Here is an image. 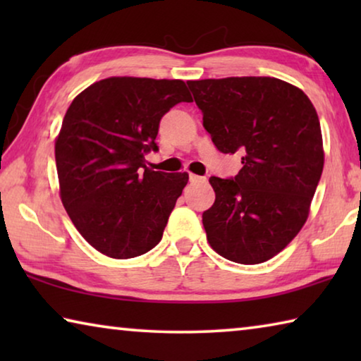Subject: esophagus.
<instances>
[{
	"instance_id": "1",
	"label": "esophagus",
	"mask_w": 361,
	"mask_h": 361,
	"mask_svg": "<svg viewBox=\"0 0 361 361\" xmlns=\"http://www.w3.org/2000/svg\"><path fill=\"white\" fill-rule=\"evenodd\" d=\"M189 181L191 183H204V181H207V178L205 176H199V175H189Z\"/></svg>"
}]
</instances>
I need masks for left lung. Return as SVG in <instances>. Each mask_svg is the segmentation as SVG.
I'll return each instance as SVG.
<instances>
[{
  "mask_svg": "<svg viewBox=\"0 0 361 361\" xmlns=\"http://www.w3.org/2000/svg\"><path fill=\"white\" fill-rule=\"evenodd\" d=\"M219 152H242L231 178L210 176L207 240L223 258L259 264L282 252L309 216L323 172L319 116L302 90L276 78L189 81Z\"/></svg>",
  "mask_w": 361,
  "mask_h": 361,
  "instance_id": "left-lung-1",
  "label": "left lung"
}]
</instances>
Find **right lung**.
<instances>
[{
  "instance_id": "1",
  "label": "right lung",
  "mask_w": 361,
  "mask_h": 361,
  "mask_svg": "<svg viewBox=\"0 0 361 361\" xmlns=\"http://www.w3.org/2000/svg\"><path fill=\"white\" fill-rule=\"evenodd\" d=\"M192 102L180 79L108 78L82 90L56 142L60 197L85 240L116 259L145 255L162 239L188 173L154 172L159 122Z\"/></svg>"
}]
</instances>
